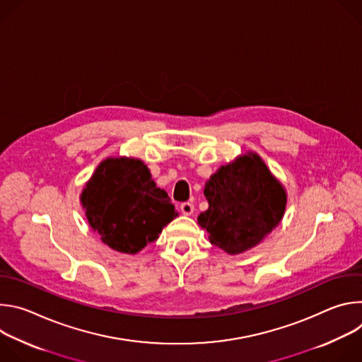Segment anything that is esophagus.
I'll use <instances>...</instances> for the list:
<instances>
[{"mask_svg": "<svg viewBox=\"0 0 362 362\" xmlns=\"http://www.w3.org/2000/svg\"><path fill=\"white\" fill-rule=\"evenodd\" d=\"M180 212H182L185 216H190V215H193V212H194V206H193V203H189V202L182 203V204H180Z\"/></svg>", "mask_w": 362, "mask_h": 362, "instance_id": "1", "label": "esophagus"}]
</instances>
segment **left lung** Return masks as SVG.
Here are the masks:
<instances>
[{"label":"left lung","instance_id":"1","mask_svg":"<svg viewBox=\"0 0 362 362\" xmlns=\"http://www.w3.org/2000/svg\"><path fill=\"white\" fill-rule=\"evenodd\" d=\"M209 208L197 223L229 255L259 245L282 221L288 194L262 158L246 151L221 166L203 190Z\"/></svg>","mask_w":362,"mask_h":362}]
</instances>
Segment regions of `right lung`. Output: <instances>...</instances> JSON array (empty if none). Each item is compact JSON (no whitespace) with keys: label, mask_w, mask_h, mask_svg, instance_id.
Instances as JSON below:
<instances>
[{"label":"right lung","mask_w":362,"mask_h":362,"mask_svg":"<svg viewBox=\"0 0 362 362\" xmlns=\"http://www.w3.org/2000/svg\"><path fill=\"white\" fill-rule=\"evenodd\" d=\"M80 203L93 232L113 250L134 255L159 238L177 212L136 158H107L84 185Z\"/></svg>","instance_id":"1"}]
</instances>
